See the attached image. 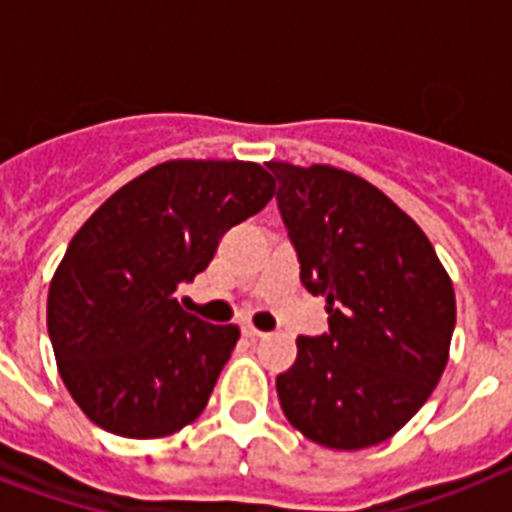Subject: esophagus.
Masks as SVG:
<instances>
[{
  "instance_id": "obj_1",
  "label": "esophagus",
  "mask_w": 512,
  "mask_h": 512,
  "mask_svg": "<svg viewBox=\"0 0 512 512\" xmlns=\"http://www.w3.org/2000/svg\"><path fill=\"white\" fill-rule=\"evenodd\" d=\"M244 335L252 337V340H260V337H265V332H260V329L252 327V324H244Z\"/></svg>"
}]
</instances>
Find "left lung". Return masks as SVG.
Returning <instances> with one entry per match:
<instances>
[{"instance_id":"left-lung-1","label":"left lung","mask_w":512,"mask_h":512,"mask_svg":"<svg viewBox=\"0 0 512 512\" xmlns=\"http://www.w3.org/2000/svg\"><path fill=\"white\" fill-rule=\"evenodd\" d=\"M268 170L300 281L329 313L327 335L297 337V361L276 377L281 409L329 449L382 444L444 374L452 281L420 225L364 177L324 164Z\"/></svg>"}]
</instances>
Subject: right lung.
<instances>
[{
	"label": "right lung",
	"instance_id": "obj_1",
	"mask_svg": "<svg viewBox=\"0 0 512 512\" xmlns=\"http://www.w3.org/2000/svg\"><path fill=\"white\" fill-rule=\"evenodd\" d=\"M273 191L260 164L164 162L79 228L52 276L47 332L68 393L98 428L162 438L204 412L239 327L183 311L175 289Z\"/></svg>",
	"mask_w": 512,
	"mask_h": 512
}]
</instances>
